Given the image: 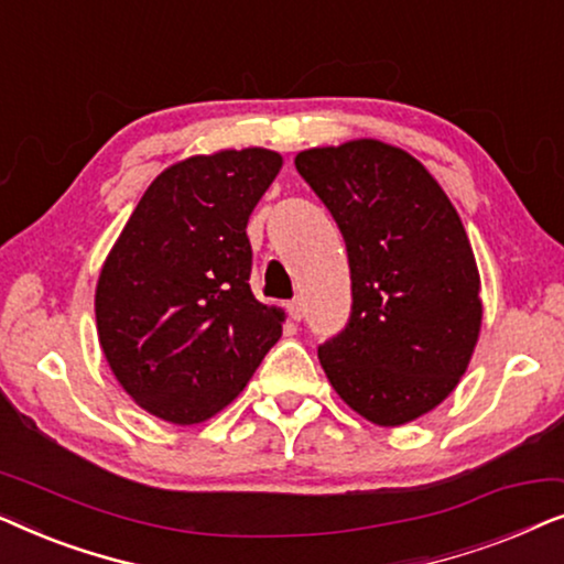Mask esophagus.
I'll return each instance as SVG.
<instances>
[{"label": "esophagus", "instance_id": "34e87169", "mask_svg": "<svg viewBox=\"0 0 564 564\" xmlns=\"http://www.w3.org/2000/svg\"><path fill=\"white\" fill-rule=\"evenodd\" d=\"M288 311H290V318L292 321H300L305 315V305H303V300L300 297H295V300H290L288 303Z\"/></svg>", "mask_w": 564, "mask_h": 564}]
</instances>
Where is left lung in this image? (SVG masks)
Segmentation results:
<instances>
[{"instance_id": "8db88e82", "label": "left lung", "mask_w": 564, "mask_h": 564, "mask_svg": "<svg viewBox=\"0 0 564 564\" xmlns=\"http://www.w3.org/2000/svg\"><path fill=\"white\" fill-rule=\"evenodd\" d=\"M295 166L334 215L351 269V315L318 346L338 398L377 426L434 411L459 384L482 326L480 272L457 210L398 145L359 138Z\"/></svg>"}]
</instances>
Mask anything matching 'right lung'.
<instances>
[{
    "label": "right lung",
    "mask_w": 564,
    "mask_h": 564,
    "mask_svg": "<svg viewBox=\"0 0 564 564\" xmlns=\"http://www.w3.org/2000/svg\"><path fill=\"white\" fill-rule=\"evenodd\" d=\"M282 169L269 149H226L164 169L97 280V336L122 390L176 426L246 388L284 313L253 297L249 215Z\"/></svg>",
    "instance_id": "right-lung-1"
}]
</instances>
